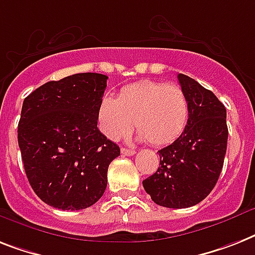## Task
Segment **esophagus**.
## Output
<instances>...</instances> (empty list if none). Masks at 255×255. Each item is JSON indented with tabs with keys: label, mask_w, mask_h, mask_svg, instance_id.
I'll return each instance as SVG.
<instances>
[{
	"label": "esophagus",
	"mask_w": 255,
	"mask_h": 255,
	"mask_svg": "<svg viewBox=\"0 0 255 255\" xmlns=\"http://www.w3.org/2000/svg\"><path fill=\"white\" fill-rule=\"evenodd\" d=\"M121 152L123 156H133L134 150L133 149H127V148H122Z\"/></svg>",
	"instance_id": "1"
}]
</instances>
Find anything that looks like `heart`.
Here are the masks:
<instances>
[{"instance_id": "1", "label": "heart", "mask_w": 255, "mask_h": 255, "mask_svg": "<svg viewBox=\"0 0 255 255\" xmlns=\"http://www.w3.org/2000/svg\"><path fill=\"white\" fill-rule=\"evenodd\" d=\"M190 103L178 85L141 81L123 88L118 98L105 95L97 117L99 129L109 140L118 141L133 128L150 145L162 146L177 140L185 131Z\"/></svg>"}]
</instances>
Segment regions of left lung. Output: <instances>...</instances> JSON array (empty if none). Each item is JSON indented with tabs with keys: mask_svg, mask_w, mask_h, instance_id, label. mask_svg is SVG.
Masks as SVG:
<instances>
[{
	"mask_svg": "<svg viewBox=\"0 0 255 255\" xmlns=\"http://www.w3.org/2000/svg\"><path fill=\"white\" fill-rule=\"evenodd\" d=\"M187 94L190 115L185 131L158 150L160 166L142 181L152 200L167 208H187L212 191L224 163L227 110L214 93L186 74H178Z\"/></svg>",
	"mask_w": 255,
	"mask_h": 255,
	"instance_id": "left-lung-1",
	"label": "left lung"
}]
</instances>
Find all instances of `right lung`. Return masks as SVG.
Here are the masks:
<instances>
[{
	"label": "right lung",
	"mask_w": 255,
	"mask_h": 255,
	"mask_svg": "<svg viewBox=\"0 0 255 255\" xmlns=\"http://www.w3.org/2000/svg\"><path fill=\"white\" fill-rule=\"evenodd\" d=\"M107 78L77 73L49 81L24 98L18 144L31 187L48 206L84 210L106 190L109 165L121 154L97 127Z\"/></svg>",
	"instance_id": "obj_1"
}]
</instances>
